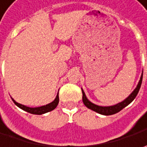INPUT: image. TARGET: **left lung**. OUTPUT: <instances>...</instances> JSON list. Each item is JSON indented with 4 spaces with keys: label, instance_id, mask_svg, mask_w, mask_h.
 Wrapping results in <instances>:
<instances>
[{
    "label": "left lung",
    "instance_id": "obj_1",
    "mask_svg": "<svg viewBox=\"0 0 147 147\" xmlns=\"http://www.w3.org/2000/svg\"><path fill=\"white\" fill-rule=\"evenodd\" d=\"M143 75V74H142ZM142 75L140 78V81H139L138 84L137 86V88H135V90L133 91V92L131 93V95H129V96L126 98L123 101H122L119 104L115 105H112V106H99L97 105H95L93 103H92L90 100H88L86 95L84 93L83 90L82 89V101H83V104L85 105L88 109L93 110L95 112L100 114V115H114L116 114L118 112H119L120 110H122L124 107H126L127 105H129L133 100L135 99V97L137 96V95L138 93L140 88H141V85H142Z\"/></svg>",
    "mask_w": 147,
    "mask_h": 147
}]
</instances>
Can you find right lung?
<instances>
[{"label": "right lung", "instance_id": "add662e5", "mask_svg": "<svg viewBox=\"0 0 147 147\" xmlns=\"http://www.w3.org/2000/svg\"><path fill=\"white\" fill-rule=\"evenodd\" d=\"M58 94H57L55 99L51 103L46 105H43V106H41V107H35V108L28 107L26 105H21L20 103H18V102H16L14 99H12V100H13L14 104L16 105L18 107H20V109H22V110H25L27 112H28L30 114H33V115H42V114L47 113L49 111H51V110H53L54 109L56 108L57 105L59 103V95Z\"/></svg>", "mask_w": 147, "mask_h": 147}]
</instances>
